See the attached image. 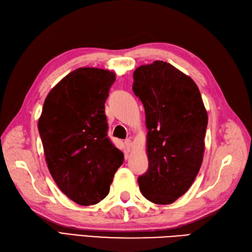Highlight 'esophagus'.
<instances>
[{"label":"esophagus","mask_w":252,"mask_h":252,"mask_svg":"<svg viewBox=\"0 0 252 252\" xmlns=\"http://www.w3.org/2000/svg\"><path fill=\"white\" fill-rule=\"evenodd\" d=\"M125 144H126V149H127L128 151H131V150L133 149V141H132L130 138L126 139Z\"/></svg>","instance_id":"34e87169"}]
</instances>
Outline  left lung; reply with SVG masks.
Segmentation results:
<instances>
[{"label":"left lung","mask_w":252,"mask_h":252,"mask_svg":"<svg viewBox=\"0 0 252 252\" xmlns=\"http://www.w3.org/2000/svg\"><path fill=\"white\" fill-rule=\"evenodd\" d=\"M133 77L148 128L149 167L138 178L139 189L153 203L170 204L189 190L201 167L208 113L196 83L168 63L143 64Z\"/></svg>","instance_id":"left-lung-1"}]
</instances>
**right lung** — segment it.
<instances>
[{"instance_id":"right-lung-1","label":"right lung","mask_w":252,"mask_h":252,"mask_svg":"<svg viewBox=\"0 0 252 252\" xmlns=\"http://www.w3.org/2000/svg\"><path fill=\"white\" fill-rule=\"evenodd\" d=\"M115 80L108 70L75 69L49 93L38 120L51 176L81 205L104 199L124 163V153L107 137L104 104Z\"/></svg>"}]
</instances>
